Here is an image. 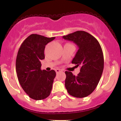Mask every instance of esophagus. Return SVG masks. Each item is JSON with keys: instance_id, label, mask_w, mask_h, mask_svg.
<instances>
[{"instance_id": "34e87169", "label": "esophagus", "mask_w": 121, "mask_h": 121, "mask_svg": "<svg viewBox=\"0 0 121 121\" xmlns=\"http://www.w3.org/2000/svg\"><path fill=\"white\" fill-rule=\"evenodd\" d=\"M61 71L62 70H60V69H56V73H59L61 72Z\"/></svg>"}]
</instances>
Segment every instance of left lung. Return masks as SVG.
<instances>
[{
    "label": "left lung",
    "instance_id": "obj_1",
    "mask_svg": "<svg viewBox=\"0 0 121 121\" xmlns=\"http://www.w3.org/2000/svg\"><path fill=\"white\" fill-rule=\"evenodd\" d=\"M63 38L73 41L78 47L71 62L81 67L77 76L70 71L65 72L66 89L72 96H88L96 88L103 72L104 61L101 47L95 37L84 31H77Z\"/></svg>",
    "mask_w": 121,
    "mask_h": 121
}]
</instances>
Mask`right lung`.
I'll use <instances>...</instances> for the list:
<instances>
[{"label":"right lung","mask_w":121,"mask_h":121,"mask_svg":"<svg viewBox=\"0 0 121 121\" xmlns=\"http://www.w3.org/2000/svg\"><path fill=\"white\" fill-rule=\"evenodd\" d=\"M55 37H47L33 34L21 45L16 62L18 80L22 88L30 98L42 100L51 93L56 72L42 70L41 60L45 59V45Z\"/></svg>","instance_id":"obj_1"}]
</instances>
